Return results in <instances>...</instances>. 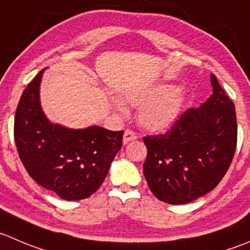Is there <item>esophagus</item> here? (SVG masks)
<instances>
[{
  "mask_svg": "<svg viewBox=\"0 0 250 250\" xmlns=\"http://www.w3.org/2000/svg\"><path fill=\"white\" fill-rule=\"evenodd\" d=\"M137 138H138L137 133H134L133 130L127 129L125 132V134H123V144H128V143L133 142V140H135Z\"/></svg>",
  "mask_w": 250,
  "mask_h": 250,
  "instance_id": "1",
  "label": "esophagus"
}]
</instances>
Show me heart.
I'll return each mask as SVG.
<instances>
[{
	"instance_id": "b5f03b06",
	"label": "heart",
	"mask_w": 250,
	"mask_h": 250,
	"mask_svg": "<svg viewBox=\"0 0 250 250\" xmlns=\"http://www.w3.org/2000/svg\"><path fill=\"white\" fill-rule=\"evenodd\" d=\"M123 103L139 107L138 121L147 130L159 132L171 127L183 111L187 91L182 85L155 84L149 88L125 91ZM113 107L125 112L122 103L113 100Z\"/></svg>"
}]
</instances>
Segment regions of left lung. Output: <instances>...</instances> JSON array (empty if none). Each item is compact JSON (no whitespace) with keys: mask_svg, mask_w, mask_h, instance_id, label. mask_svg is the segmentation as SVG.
<instances>
[{"mask_svg":"<svg viewBox=\"0 0 250 250\" xmlns=\"http://www.w3.org/2000/svg\"><path fill=\"white\" fill-rule=\"evenodd\" d=\"M212 94L199 108L181 116L169 132L144 137L143 165L159 200L181 205L212 190L229 169L237 145L236 110L214 74Z\"/></svg>","mask_w":250,"mask_h":250,"instance_id":"1","label":"left lung"}]
</instances>
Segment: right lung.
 Wrapping results in <instances>:
<instances>
[{
    "instance_id": "obj_1",
    "label": "right lung",
    "mask_w": 250,
    "mask_h": 250,
    "mask_svg": "<svg viewBox=\"0 0 250 250\" xmlns=\"http://www.w3.org/2000/svg\"><path fill=\"white\" fill-rule=\"evenodd\" d=\"M46 69V68H45ZM42 69L23 91L14 118V140L31 178L64 200L90 197L103 184L123 130L99 125L81 129L52 123L41 107Z\"/></svg>"
}]
</instances>
